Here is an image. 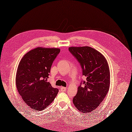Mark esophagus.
Listing matches in <instances>:
<instances>
[{
  "mask_svg": "<svg viewBox=\"0 0 132 132\" xmlns=\"http://www.w3.org/2000/svg\"><path fill=\"white\" fill-rule=\"evenodd\" d=\"M60 90H61V91H62V92H65L67 90V88L62 87L61 88H60Z\"/></svg>",
  "mask_w": 132,
  "mask_h": 132,
  "instance_id": "obj_1",
  "label": "esophagus"
}]
</instances>
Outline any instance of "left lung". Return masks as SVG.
Listing matches in <instances>:
<instances>
[{"label": "left lung", "mask_w": 132, "mask_h": 132, "mask_svg": "<svg viewBox=\"0 0 132 132\" xmlns=\"http://www.w3.org/2000/svg\"><path fill=\"white\" fill-rule=\"evenodd\" d=\"M69 51L79 62L87 80L83 81V87H78L73 104L81 113H92L109 91L110 76L108 62L102 53L88 46L70 47Z\"/></svg>", "instance_id": "1"}]
</instances>
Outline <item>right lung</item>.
Instances as JSON below:
<instances>
[{
    "instance_id": "obj_1",
    "label": "right lung",
    "mask_w": 132,
    "mask_h": 132,
    "mask_svg": "<svg viewBox=\"0 0 132 132\" xmlns=\"http://www.w3.org/2000/svg\"><path fill=\"white\" fill-rule=\"evenodd\" d=\"M59 48L37 47L27 52L20 60L16 74V85L26 104L38 111L54 101L58 89L47 79Z\"/></svg>"
}]
</instances>
